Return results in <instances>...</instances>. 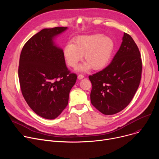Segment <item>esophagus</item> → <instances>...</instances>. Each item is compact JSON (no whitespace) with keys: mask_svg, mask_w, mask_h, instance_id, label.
<instances>
[{"mask_svg":"<svg viewBox=\"0 0 159 159\" xmlns=\"http://www.w3.org/2000/svg\"><path fill=\"white\" fill-rule=\"evenodd\" d=\"M77 78H78V79H79V80H81V79H82L83 78H84V75H81V74H80V75H78Z\"/></svg>","mask_w":159,"mask_h":159,"instance_id":"esophagus-1","label":"esophagus"}]
</instances>
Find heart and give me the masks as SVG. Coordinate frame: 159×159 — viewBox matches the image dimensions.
Here are the masks:
<instances>
[{"label": "heart", "instance_id": "obj_1", "mask_svg": "<svg viewBox=\"0 0 159 159\" xmlns=\"http://www.w3.org/2000/svg\"><path fill=\"white\" fill-rule=\"evenodd\" d=\"M69 43L64 48V57L68 65L75 68L84 56V62L78 70L87 71L91 68L98 71L104 69L110 62L115 48L113 40L101 33L80 35Z\"/></svg>", "mask_w": 159, "mask_h": 159}]
</instances>
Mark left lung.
<instances>
[{"label": "left lung", "instance_id": "8db88e82", "mask_svg": "<svg viewBox=\"0 0 159 159\" xmlns=\"http://www.w3.org/2000/svg\"><path fill=\"white\" fill-rule=\"evenodd\" d=\"M142 61L132 37L124 33L122 42L112 61L106 68L92 75L91 102L104 115H113L126 107L139 86Z\"/></svg>", "mask_w": 159, "mask_h": 159}]
</instances>
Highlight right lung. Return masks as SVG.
Wrapping results in <instances>:
<instances>
[{"label": "right lung", "mask_w": 159, "mask_h": 159, "mask_svg": "<svg viewBox=\"0 0 159 159\" xmlns=\"http://www.w3.org/2000/svg\"><path fill=\"white\" fill-rule=\"evenodd\" d=\"M67 27L44 28L24 46L19 78L22 95L31 109L46 119H55L68 104L70 91L77 80L66 65L63 49L55 39Z\"/></svg>", "instance_id": "obj_1"}]
</instances>
